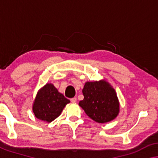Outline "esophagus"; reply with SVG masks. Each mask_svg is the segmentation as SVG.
I'll return each instance as SVG.
<instances>
[{
  "label": "esophagus",
  "instance_id": "1",
  "mask_svg": "<svg viewBox=\"0 0 158 158\" xmlns=\"http://www.w3.org/2000/svg\"><path fill=\"white\" fill-rule=\"evenodd\" d=\"M70 101H71L73 103L76 102H77V98H71V99H70Z\"/></svg>",
  "mask_w": 158,
  "mask_h": 158
}]
</instances>
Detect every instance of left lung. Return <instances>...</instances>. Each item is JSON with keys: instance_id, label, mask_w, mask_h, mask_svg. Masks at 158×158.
Masks as SVG:
<instances>
[{"instance_id": "8db88e82", "label": "left lung", "mask_w": 158, "mask_h": 158, "mask_svg": "<svg viewBox=\"0 0 158 158\" xmlns=\"http://www.w3.org/2000/svg\"><path fill=\"white\" fill-rule=\"evenodd\" d=\"M82 93L84 98L79 105L93 121L105 123L118 115L120 104L116 93L105 80L85 82Z\"/></svg>"}]
</instances>
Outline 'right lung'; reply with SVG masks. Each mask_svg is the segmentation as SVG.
<instances>
[{
  "label": "right lung",
  "instance_id": "1",
  "mask_svg": "<svg viewBox=\"0 0 158 158\" xmlns=\"http://www.w3.org/2000/svg\"><path fill=\"white\" fill-rule=\"evenodd\" d=\"M70 102L52 84H47L37 92L33 105L35 116L50 123L60 115L67 104Z\"/></svg>",
  "mask_w": 158,
  "mask_h": 158
}]
</instances>
